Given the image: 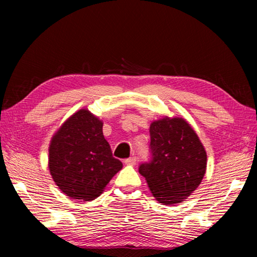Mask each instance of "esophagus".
<instances>
[{
    "instance_id": "34e87169",
    "label": "esophagus",
    "mask_w": 257,
    "mask_h": 257,
    "mask_svg": "<svg viewBox=\"0 0 257 257\" xmlns=\"http://www.w3.org/2000/svg\"><path fill=\"white\" fill-rule=\"evenodd\" d=\"M136 156H133V158H129V159H125L124 160V164H129V165H134L135 163H136Z\"/></svg>"
}]
</instances>
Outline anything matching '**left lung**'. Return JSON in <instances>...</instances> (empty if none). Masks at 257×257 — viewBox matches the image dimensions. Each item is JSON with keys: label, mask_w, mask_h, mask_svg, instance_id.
I'll use <instances>...</instances> for the list:
<instances>
[{"label": "left lung", "mask_w": 257, "mask_h": 257, "mask_svg": "<svg viewBox=\"0 0 257 257\" xmlns=\"http://www.w3.org/2000/svg\"><path fill=\"white\" fill-rule=\"evenodd\" d=\"M151 160L139 165L156 201L164 205L184 202L206 171V152L196 133L182 118L151 123Z\"/></svg>", "instance_id": "8db88e82"}]
</instances>
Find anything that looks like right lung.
Segmentation results:
<instances>
[{
  "mask_svg": "<svg viewBox=\"0 0 257 257\" xmlns=\"http://www.w3.org/2000/svg\"><path fill=\"white\" fill-rule=\"evenodd\" d=\"M103 122L81 108L61 125L49 149V169L67 196L93 201L122 168L104 138Z\"/></svg>",
  "mask_w": 257,
  "mask_h": 257,
  "instance_id": "obj_1",
  "label": "right lung"
}]
</instances>
